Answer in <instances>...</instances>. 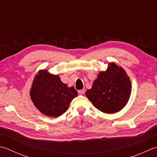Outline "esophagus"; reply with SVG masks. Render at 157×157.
<instances>
[{
	"instance_id": "1",
	"label": "esophagus",
	"mask_w": 157,
	"mask_h": 157,
	"mask_svg": "<svg viewBox=\"0 0 157 157\" xmlns=\"http://www.w3.org/2000/svg\"><path fill=\"white\" fill-rule=\"evenodd\" d=\"M85 89H81V90H78V94H80V95H83V94H85Z\"/></svg>"
}]
</instances>
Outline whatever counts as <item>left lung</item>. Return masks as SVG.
<instances>
[{
  "mask_svg": "<svg viewBox=\"0 0 157 157\" xmlns=\"http://www.w3.org/2000/svg\"><path fill=\"white\" fill-rule=\"evenodd\" d=\"M109 65L105 71L100 72L92 88L85 94L97 109L112 114L119 112L126 105L132 91V84L122 67L114 63Z\"/></svg>",
  "mask_w": 157,
  "mask_h": 157,
  "instance_id": "8db88e82",
  "label": "left lung"
}]
</instances>
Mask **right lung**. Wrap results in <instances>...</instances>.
Segmentation results:
<instances>
[{"mask_svg":"<svg viewBox=\"0 0 157 157\" xmlns=\"http://www.w3.org/2000/svg\"><path fill=\"white\" fill-rule=\"evenodd\" d=\"M30 94L35 106L51 117L64 113L72 99L78 95L74 87H68L58 75L50 74L47 70L40 71L35 76Z\"/></svg>","mask_w":157,"mask_h":157,"instance_id":"add662e5","label":"right lung"}]
</instances>
